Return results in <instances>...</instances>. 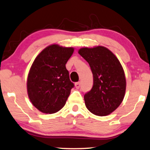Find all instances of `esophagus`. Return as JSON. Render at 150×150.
I'll use <instances>...</instances> for the list:
<instances>
[{
  "instance_id": "obj_1",
  "label": "esophagus",
  "mask_w": 150,
  "mask_h": 150,
  "mask_svg": "<svg viewBox=\"0 0 150 150\" xmlns=\"http://www.w3.org/2000/svg\"><path fill=\"white\" fill-rule=\"evenodd\" d=\"M80 86H81V83H80V82H76V83H75V87H76V88L79 89V88H80Z\"/></svg>"
}]
</instances>
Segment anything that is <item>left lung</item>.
Instances as JSON below:
<instances>
[{
    "label": "left lung",
    "mask_w": 150,
    "mask_h": 150,
    "mask_svg": "<svg viewBox=\"0 0 150 150\" xmlns=\"http://www.w3.org/2000/svg\"><path fill=\"white\" fill-rule=\"evenodd\" d=\"M78 52L88 62L93 76L92 89L84 95L86 107L95 115H109L125 96L126 80L122 65L112 51L101 45L81 47Z\"/></svg>",
    "instance_id": "left-lung-1"
}]
</instances>
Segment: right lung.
<instances>
[{
    "label": "right lung",
    "mask_w": 150,
    "mask_h": 150,
    "mask_svg": "<svg viewBox=\"0 0 150 150\" xmlns=\"http://www.w3.org/2000/svg\"><path fill=\"white\" fill-rule=\"evenodd\" d=\"M74 48L52 44L44 48L31 64L26 88L29 98L38 110L54 114L64 106L74 83L66 64Z\"/></svg>",
    "instance_id": "add662e5"
}]
</instances>
